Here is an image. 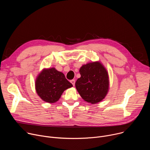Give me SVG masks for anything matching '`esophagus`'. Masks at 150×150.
<instances>
[{
    "label": "esophagus",
    "mask_w": 150,
    "mask_h": 150,
    "mask_svg": "<svg viewBox=\"0 0 150 150\" xmlns=\"http://www.w3.org/2000/svg\"><path fill=\"white\" fill-rule=\"evenodd\" d=\"M71 83L73 85V86H74V85H75V79L71 80Z\"/></svg>",
    "instance_id": "1"
}]
</instances>
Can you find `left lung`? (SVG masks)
Listing matches in <instances>:
<instances>
[{
  "label": "left lung",
  "instance_id": "8db88e82",
  "mask_svg": "<svg viewBox=\"0 0 150 150\" xmlns=\"http://www.w3.org/2000/svg\"><path fill=\"white\" fill-rule=\"evenodd\" d=\"M81 78L75 83L76 88L84 100L92 104L101 101L108 91V74L99 62L83 65L79 69Z\"/></svg>",
  "mask_w": 150,
  "mask_h": 150
}]
</instances>
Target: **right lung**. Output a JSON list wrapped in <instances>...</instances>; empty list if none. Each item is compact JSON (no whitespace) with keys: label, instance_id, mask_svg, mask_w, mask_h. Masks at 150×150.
Returning a JSON list of instances; mask_svg holds the SVG:
<instances>
[{"label":"right lung","instance_id":"obj_1","mask_svg":"<svg viewBox=\"0 0 150 150\" xmlns=\"http://www.w3.org/2000/svg\"><path fill=\"white\" fill-rule=\"evenodd\" d=\"M72 86L64 74L54 68L44 69L35 82L38 95L43 101L49 103L58 101L64 91Z\"/></svg>","mask_w":150,"mask_h":150}]
</instances>
